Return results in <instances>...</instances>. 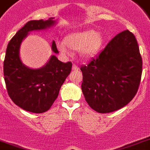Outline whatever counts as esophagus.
<instances>
[{
    "mask_svg": "<svg viewBox=\"0 0 150 150\" xmlns=\"http://www.w3.org/2000/svg\"><path fill=\"white\" fill-rule=\"evenodd\" d=\"M79 69V66H78V65H72V70H73V71H78Z\"/></svg>",
    "mask_w": 150,
    "mask_h": 150,
    "instance_id": "esophagus-1",
    "label": "esophagus"
}]
</instances>
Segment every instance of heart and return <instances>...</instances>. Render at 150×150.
Wrapping results in <instances>:
<instances>
[{
	"label": "heart",
	"mask_w": 150,
	"mask_h": 150,
	"mask_svg": "<svg viewBox=\"0 0 150 150\" xmlns=\"http://www.w3.org/2000/svg\"><path fill=\"white\" fill-rule=\"evenodd\" d=\"M104 43V36L94 30L71 33L67 35L63 42H59L57 47L60 52L69 53V50L79 52L80 56L88 59L99 52Z\"/></svg>",
	"instance_id": "heart-1"
}]
</instances>
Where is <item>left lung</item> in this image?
I'll return each mask as SVG.
<instances>
[{"mask_svg":"<svg viewBox=\"0 0 150 150\" xmlns=\"http://www.w3.org/2000/svg\"><path fill=\"white\" fill-rule=\"evenodd\" d=\"M142 68L135 36L128 30L116 35L98 56L81 67V90L87 103L101 114L126 106L139 88Z\"/></svg>","mask_w":150,"mask_h":150,"instance_id":"left-lung-1","label":"left lung"}]
</instances>
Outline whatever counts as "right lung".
<instances>
[{
  "instance_id": "obj_1",
  "label": "right lung",
  "mask_w": 150,
  "mask_h": 150,
  "mask_svg": "<svg viewBox=\"0 0 150 150\" xmlns=\"http://www.w3.org/2000/svg\"><path fill=\"white\" fill-rule=\"evenodd\" d=\"M53 19L26 23L9 42L4 61V81L11 99L23 110L36 114L44 113L51 108L71 72L72 64L71 62L64 63L52 56L43 67L30 69L21 62L20 47L29 32L54 26L56 22ZM52 50L59 52L55 41L52 43Z\"/></svg>"
}]
</instances>
